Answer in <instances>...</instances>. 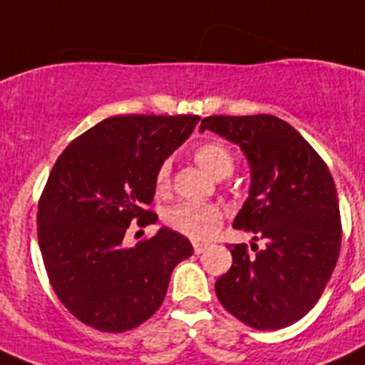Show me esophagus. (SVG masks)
Returning a JSON list of instances; mask_svg holds the SVG:
<instances>
[{"instance_id": "34e87169", "label": "esophagus", "mask_w": 365, "mask_h": 365, "mask_svg": "<svg viewBox=\"0 0 365 365\" xmlns=\"http://www.w3.org/2000/svg\"><path fill=\"white\" fill-rule=\"evenodd\" d=\"M192 247H195L196 255H202V252L207 249V244H203V242H195V244H192Z\"/></svg>"}]
</instances>
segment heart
Returning <instances> with one entry per match:
<instances>
[{"label":"heart","instance_id":"heart-1","mask_svg":"<svg viewBox=\"0 0 365 365\" xmlns=\"http://www.w3.org/2000/svg\"><path fill=\"white\" fill-rule=\"evenodd\" d=\"M195 162L215 178H225L235 169V154L225 143L218 140H205L192 149ZM170 189V163L162 162L154 173L156 195H167ZM223 209L215 203L183 202L169 209L165 215L169 227L195 240L209 238L223 222Z\"/></svg>","mask_w":365,"mask_h":365}]
</instances>
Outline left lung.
<instances>
[{"mask_svg":"<svg viewBox=\"0 0 365 365\" xmlns=\"http://www.w3.org/2000/svg\"><path fill=\"white\" fill-rule=\"evenodd\" d=\"M212 130L240 145L251 190L235 229L265 247L231 244L232 265L216 280L220 304L255 329H282L313 309L336 265L342 222L333 176L297 129L271 114L207 116Z\"/></svg>","mask_w":365,"mask_h":365,"instance_id":"8db88e82","label":"left lung"}]
</instances>
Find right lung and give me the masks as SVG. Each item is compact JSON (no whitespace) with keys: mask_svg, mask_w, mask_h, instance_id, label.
<instances>
[{"mask_svg":"<svg viewBox=\"0 0 365 365\" xmlns=\"http://www.w3.org/2000/svg\"><path fill=\"white\" fill-rule=\"evenodd\" d=\"M200 116L123 114L100 121L58 156L38 202V242L56 297L72 317L123 333L160 309L170 272L192 255L170 229L125 247L130 222L145 227L154 173Z\"/></svg>","mask_w":365,"mask_h":365,"instance_id":"right-lung-1","label":"right lung"}]
</instances>
